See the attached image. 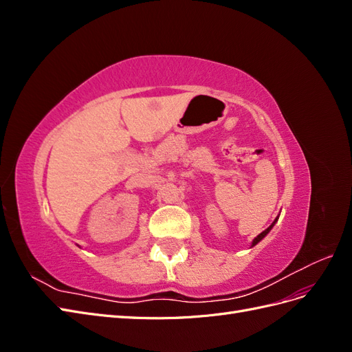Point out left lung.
I'll list each match as a JSON object with an SVG mask.
<instances>
[{
	"label": "left lung",
	"mask_w": 352,
	"mask_h": 352,
	"mask_svg": "<svg viewBox=\"0 0 352 352\" xmlns=\"http://www.w3.org/2000/svg\"><path fill=\"white\" fill-rule=\"evenodd\" d=\"M276 220H278V219H276ZM276 220H274V221H273V223H272V225H270V226H269V228H267V229H265V230H264V232H261V233H260V235H258V236H257V238H255V239H254V241H252V247H254V245H255V243H258V242H260V241H261V239H263V238H264V236H265V235H267V233H269V232H270V230H272V228H273V226H274V223H276Z\"/></svg>",
	"instance_id": "1"
}]
</instances>
